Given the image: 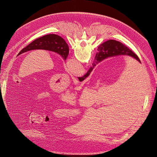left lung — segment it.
Returning a JSON list of instances; mask_svg holds the SVG:
<instances>
[{
	"mask_svg": "<svg viewBox=\"0 0 157 157\" xmlns=\"http://www.w3.org/2000/svg\"><path fill=\"white\" fill-rule=\"evenodd\" d=\"M33 50H45L54 52L65 60L69 55V46L65 40L55 34L46 35L39 38L23 48L17 56Z\"/></svg>",
	"mask_w": 157,
	"mask_h": 157,
	"instance_id": "obj_1",
	"label": "left lung"
}]
</instances>
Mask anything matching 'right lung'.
<instances>
[{"mask_svg": "<svg viewBox=\"0 0 157 157\" xmlns=\"http://www.w3.org/2000/svg\"><path fill=\"white\" fill-rule=\"evenodd\" d=\"M119 55H126L131 56L141 63L137 56L135 53H134L129 48H128L126 46L123 44L119 41H117L115 40H109L105 42H103V43L98 46L97 53L92 63V66L90 68L87 73L84 75L83 77H79L78 80L81 82L87 77H88L95 66L98 64L99 62H101L103 59L109 58V57Z\"/></svg>", "mask_w": 157, "mask_h": 157, "instance_id": "obj_1", "label": "right lung"}]
</instances>
